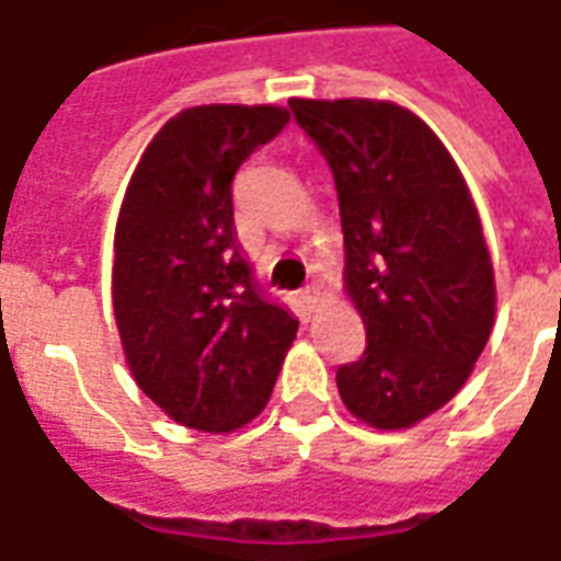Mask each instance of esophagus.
Instances as JSON below:
<instances>
[{"label": "esophagus", "mask_w": 561, "mask_h": 561, "mask_svg": "<svg viewBox=\"0 0 561 561\" xmlns=\"http://www.w3.org/2000/svg\"><path fill=\"white\" fill-rule=\"evenodd\" d=\"M302 302H306V309H314V306L321 302V285H309V288L302 291Z\"/></svg>", "instance_id": "34e87169"}]
</instances>
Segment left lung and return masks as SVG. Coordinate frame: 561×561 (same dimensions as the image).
Returning <instances> with one entry per match:
<instances>
[{
  "label": "left lung",
  "instance_id": "left-lung-1",
  "mask_svg": "<svg viewBox=\"0 0 561 561\" xmlns=\"http://www.w3.org/2000/svg\"><path fill=\"white\" fill-rule=\"evenodd\" d=\"M288 103L333 169L344 297L368 342L359 363L339 368V396L371 428H413L470 380L496 318L470 186L408 106L368 98Z\"/></svg>",
  "mask_w": 561,
  "mask_h": 561
}]
</instances>
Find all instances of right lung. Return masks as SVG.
Segmentation results:
<instances>
[{"instance_id":"right-lung-1","label":"right lung","mask_w":561,"mask_h":561,"mask_svg":"<svg viewBox=\"0 0 561 561\" xmlns=\"http://www.w3.org/2000/svg\"><path fill=\"white\" fill-rule=\"evenodd\" d=\"M291 122L273 103L178 112L133 169L115 226L112 309L133 380L184 428L231 434L267 408L297 321L234 240L231 181Z\"/></svg>"}]
</instances>
